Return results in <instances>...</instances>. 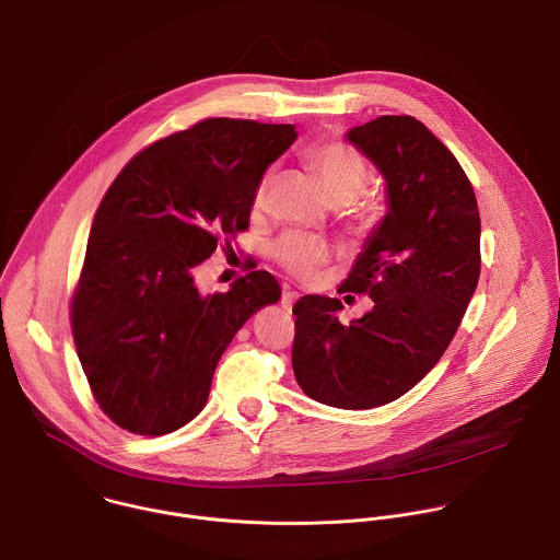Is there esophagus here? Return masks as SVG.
Listing matches in <instances>:
<instances>
[{
  "label": "esophagus",
  "mask_w": 560,
  "mask_h": 560,
  "mask_svg": "<svg viewBox=\"0 0 560 560\" xmlns=\"http://www.w3.org/2000/svg\"><path fill=\"white\" fill-rule=\"evenodd\" d=\"M294 301H296V294H294V292H290V290H283V296H281V307H283L285 312H290V310H292Z\"/></svg>",
  "instance_id": "obj_1"
}]
</instances>
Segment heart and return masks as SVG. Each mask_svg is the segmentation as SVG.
Returning <instances> with one entry per match:
<instances>
[{"label": "heart", "mask_w": 560, "mask_h": 560, "mask_svg": "<svg viewBox=\"0 0 560 560\" xmlns=\"http://www.w3.org/2000/svg\"><path fill=\"white\" fill-rule=\"evenodd\" d=\"M303 163L320 183L327 200L331 205H351L358 200L369 183V167L364 159L349 145L338 141L312 143L303 150ZM270 183V172L261 176L253 207L259 209ZM272 259L296 279H312L318 268L331 259V246L312 235L285 233L270 248Z\"/></svg>", "instance_id": "heart-1"}]
</instances>
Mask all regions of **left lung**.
I'll return each mask as SVG.
<instances>
[{"label": "left lung", "mask_w": 560, "mask_h": 560, "mask_svg": "<svg viewBox=\"0 0 560 560\" xmlns=\"http://www.w3.org/2000/svg\"><path fill=\"white\" fill-rule=\"evenodd\" d=\"M345 139L384 178L386 213L340 292H369L373 310L342 325L338 299L296 301L294 377L342 410L390 404L447 351L480 279V213L456 156L410 115L353 126Z\"/></svg>", "instance_id": "obj_1"}]
</instances>
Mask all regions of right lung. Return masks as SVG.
<instances>
[{"label": "right lung", "mask_w": 560, "mask_h": 560, "mask_svg": "<svg viewBox=\"0 0 560 560\" xmlns=\"http://www.w3.org/2000/svg\"><path fill=\"white\" fill-rule=\"evenodd\" d=\"M296 137L292 124L205 119L139 152L108 187L71 329L95 401L119 428L161 436L196 419L235 334L281 299L266 270L202 294L196 266L248 226L264 172Z\"/></svg>", "instance_id": "1"}]
</instances>
